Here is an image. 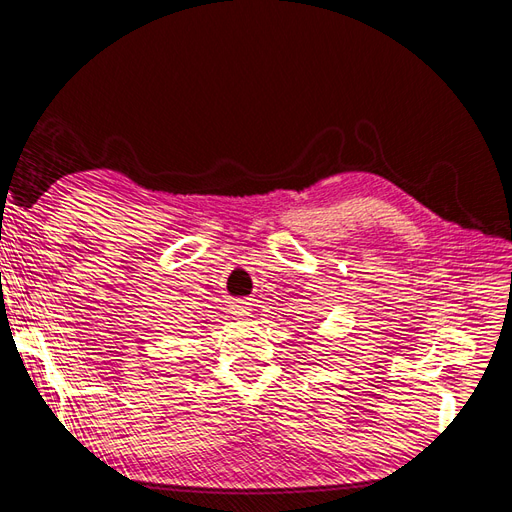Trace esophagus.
<instances>
[{
    "mask_svg": "<svg viewBox=\"0 0 512 512\" xmlns=\"http://www.w3.org/2000/svg\"><path fill=\"white\" fill-rule=\"evenodd\" d=\"M252 299H237V301H232V305H230V312H232V316H237V318H247L252 314Z\"/></svg>",
    "mask_w": 512,
    "mask_h": 512,
    "instance_id": "esophagus-1",
    "label": "esophagus"
}]
</instances>
